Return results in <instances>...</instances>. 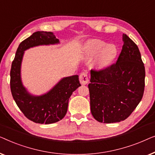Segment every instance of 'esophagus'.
I'll list each match as a JSON object with an SVG mask.
<instances>
[{
    "instance_id": "34e87169",
    "label": "esophagus",
    "mask_w": 155,
    "mask_h": 155,
    "mask_svg": "<svg viewBox=\"0 0 155 155\" xmlns=\"http://www.w3.org/2000/svg\"><path fill=\"white\" fill-rule=\"evenodd\" d=\"M79 81L81 84L85 85L89 82V78L86 72H81L79 75Z\"/></svg>"
}]
</instances>
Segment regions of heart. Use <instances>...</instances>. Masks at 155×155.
<instances>
[{
	"mask_svg": "<svg viewBox=\"0 0 155 155\" xmlns=\"http://www.w3.org/2000/svg\"><path fill=\"white\" fill-rule=\"evenodd\" d=\"M88 49L91 56H97V64L103 68L110 64L117 54L116 47L113 44L105 45V43L98 39H93L88 42Z\"/></svg>",
	"mask_w": 155,
	"mask_h": 155,
	"instance_id": "obj_1",
	"label": "heart"
}]
</instances>
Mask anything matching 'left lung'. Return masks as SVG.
Masks as SVG:
<instances>
[{"label": "left lung", "mask_w": 155, "mask_h": 155, "mask_svg": "<svg viewBox=\"0 0 155 155\" xmlns=\"http://www.w3.org/2000/svg\"><path fill=\"white\" fill-rule=\"evenodd\" d=\"M124 45L117 62L91 70V114L104 124L125 120L142 100L145 70L137 45L123 34Z\"/></svg>", "instance_id": "8db88e82"}]
</instances>
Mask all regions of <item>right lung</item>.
<instances>
[{
  "label": "right lung",
  "instance_id": "1",
  "mask_svg": "<svg viewBox=\"0 0 155 155\" xmlns=\"http://www.w3.org/2000/svg\"><path fill=\"white\" fill-rule=\"evenodd\" d=\"M58 43L59 40L53 32H34L19 44L12 62L10 90L13 99L24 115L36 124H53L64 118L67 112L69 97L81 86L78 76H71L63 78L46 94L34 96L27 92L21 84L20 67L24 51L36 45Z\"/></svg>",
  "mask_w": 155,
  "mask_h": 155
}]
</instances>
